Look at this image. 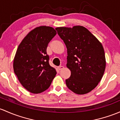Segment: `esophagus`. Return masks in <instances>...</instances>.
<instances>
[{"instance_id": "1", "label": "esophagus", "mask_w": 120, "mask_h": 120, "mask_svg": "<svg viewBox=\"0 0 120 120\" xmlns=\"http://www.w3.org/2000/svg\"><path fill=\"white\" fill-rule=\"evenodd\" d=\"M57 68H58V69H59V70H61L64 68V67L62 66V65H60V66L58 67Z\"/></svg>"}]
</instances>
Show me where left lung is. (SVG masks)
Returning <instances> with one entry per match:
<instances>
[{"label":"left lung","mask_w":120,"mask_h":120,"mask_svg":"<svg viewBox=\"0 0 120 120\" xmlns=\"http://www.w3.org/2000/svg\"><path fill=\"white\" fill-rule=\"evenodd\" d=\"M56 30L67 49V67L71 76L65 80L67 87L77 94H85L95 89L106 68L102 45L82 26L58 27Z\"/></svg>","instance_id":"obj_1"}]
</instances>
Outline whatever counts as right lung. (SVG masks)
Returning <instances> with one entry per match:
<instances>
[{"label": "right lung", "mask_w": 120, "mask_h": 120, "mask_svg": "<svg viewBox=\"0 0 120 120\" xmlns=\"http://www.w3.org/2000/svg\"><path fill=\"white\" fill-rule=\"evenodd\" d=\"M50 26H41L24 37L18 47L13 61L14 73L22 86L33 94L47 90L56 75L49 63L46 48L56 34Z\"/></svg>", "instance_id": "1"}]
</instances>
